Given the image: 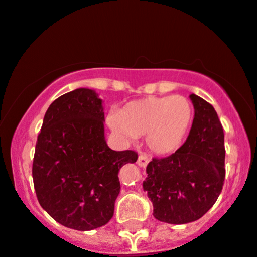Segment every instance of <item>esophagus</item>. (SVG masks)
Returning a JSON list of instances; mask_svg holds the SVG:
<instances>
[{"label":"esophagus","instance_id":"34e87169","mask_svg":"<svg viewBox=\"0 0 257 257\" xmlns=\"http://www.w3.org/2000/svg\"><path fill=\"white\" fill-rule=\"evenodd\" d=\"M149 161H150V158L144 153L140 154L139 158H138V165H139L140 167H145L148 164H149Z\"/></svg>","mask_w":257,"mask_h":257}]
</instances>
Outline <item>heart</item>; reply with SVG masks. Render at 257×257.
I'll return each instance as SVG.
<instances>
[{
	"label": "heart",
	"mask_w": 257,
	"mask_h": 257,
	"mask_svg": "<svg viewBox=\"0 0 257 257\" xmlns=\"http://www.w3.org/2000/svg\"><path fill=\"white\" fill-rule=\"evenodd\" d=\"M194 118L193 107L182 96L148 97L131 102L109 124L126 138L147 136L148 147L160 155L172 154L187 138Z\"/></svg>",
	"instance_id": "1"
}]
</instances>
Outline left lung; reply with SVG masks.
<instances>
[{
    "instance_id": "obj_1",
    "label": "left lung",
    "mask_w": 257,
    "mask_h": 257,
    "mask_svg": "<svg viewBox=\"0 0 257 257\" xmlns=\"http://www.w3.org/2000/svg\"><path fill=\"white\" fill-rule=\"evenodd\" d=\"M194 118L185 144L166 158L148 164L143 188L154 217L186 224L203 217L217 202L225 178L224 132L214 107L191 94Z\"/></svg>"
}]
</instances>
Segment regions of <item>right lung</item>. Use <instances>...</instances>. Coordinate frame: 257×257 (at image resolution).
<instances>
[{
    "label": "right lung",
    "mask_w": 257,
    "mask_h": 257,
    "mask_svg": "<svg viewBox=\"0 0 257 257\" xmlns=\"http://www.w3.org/2000/svg\"><path fill=\"white\" fill-rule=\"evenodd\" d=\"M102 99L77 88L48 108L34 153V190L43 209L61 225L93 230L106 225L120 192L118 172L136 163L133 150L114 151L104 139Z\"/></svg>",
    "instance_id": "obj_1"
}]
</instances>
